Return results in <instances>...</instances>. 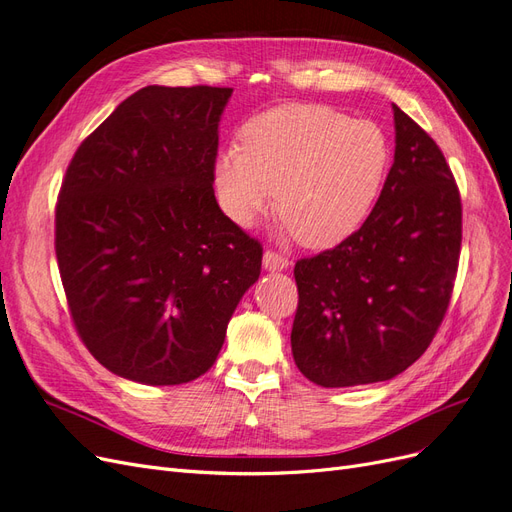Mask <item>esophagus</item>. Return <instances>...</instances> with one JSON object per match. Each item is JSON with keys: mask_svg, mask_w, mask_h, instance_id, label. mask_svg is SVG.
<instances>
[{"mask_svg": "<svg viewBox=\"0 0 512 512\" xmlns=\"http://www.w3.org/2000/svg\"><path fill=\"white\" fill-rule=\"evenodd\" d=\"M262 265H265L267 271H284L288 267V258L273 250H267L265 256H262Z\"/></svg>", "mask_w": 512, "mask_h": 512, "instance_id": "34e87169", "label": "esophagus"}]
</instances>
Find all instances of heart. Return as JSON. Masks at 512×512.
<instances>
[{
    "mask_svg": "<svg viewBox=\"0 0 512 512\" xmlns=\"http://www.w3.org/2000/svg\"><path fill=\"white\" fill-rule=\"evenodd\" d=\"M391 156L389 136L376 121L322 104H284L245 123L241 147L220 151L213 179L235 224H256L275 194L288 232L305 247L327 250L369 218Z\"/></svg>",
    "mask_w": 512,
    "mask_h": 512,
    "instance_id": "b5f03b06",
    "label": "heart"
}]
</instances>
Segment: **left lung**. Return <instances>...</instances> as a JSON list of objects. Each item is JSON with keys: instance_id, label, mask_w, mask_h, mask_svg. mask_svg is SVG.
Wrapping results in <instances>:
<instances>
[{"instance_id": "8db88e82", "label": "left lung", "mask_w": 512, "mask_h": 512, "mask_svg": "<svg viewBox=\"0 0 512 512\" xmlns=\"http://www.w3.org/2000/svg\"><path fill=\"white\" fill-rule=\"evenodd\" d=\"M395 160L363 226L294 265L290 344L301 374L339 389L391 380L421 356L451 301L461 198L436 141L393 104Z\"/></svg>"}]
</instances>
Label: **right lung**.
Instances as JSON below:
<instances>
[{
    "mask_svg": "<svg viewBox=\"0 0 512 512\" xmlns=\"http://www.w3.org/2000/svg\"><path fill=\"white\" fill-rule=\"evenodd\" d=\"M230 87L149 85L91 132L55 207V254L76 333L113 374L192 382L260 275L262 245L213 192Z\"/></svg>",
    "mask_w": 512,
    "mask_h": 512,
    "instance_id": "obj_1",
    "label": "right lung"
}]
</instances>
